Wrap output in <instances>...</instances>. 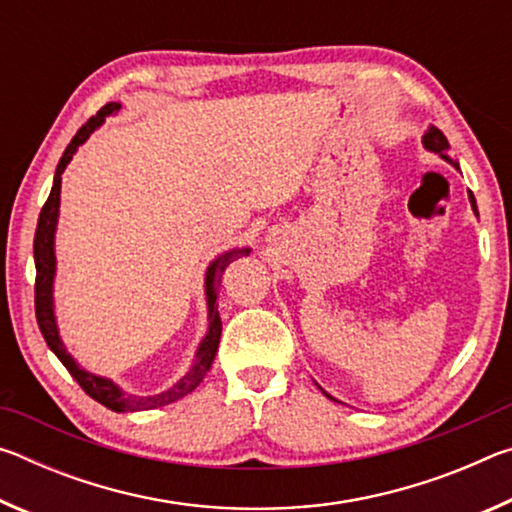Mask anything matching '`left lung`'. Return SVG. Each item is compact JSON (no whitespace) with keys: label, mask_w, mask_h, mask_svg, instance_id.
Returning a JSON list of instances; mask_svg holds the SVG:
<instances>
[{"label":"left lung","mask_w":512,"mask_h":512,"mask_svg":"<svg viewBox=\"0 0 512 512\" xmlns=\"http://www.w3.org/2000/svg\"><path fill=\"white\" fill-rule=\"evenodd\" d=\"M422 144H424V149L431 151V153H438L440 158H443V160H445V162H449V164H454V167L458 169V162L449 158V142H447V137L443 135V131H440V128H436V126H429V131L422 135ZM467 198H470V205H472L474 214L479 216V210H476L474 194H472V192H467ZM320 391H323V388H320ZM323 393H325V391H323ZM325 395H327V393H325ZM327 397H329V400H334L332 395H327ZM334 402H336V400H334Z\"/></svg>","instance_id":"8db88e82"}]
</instances>
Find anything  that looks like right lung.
<instances>
[{"mask_svg":"<svg viewBox=\"0 0 512 512\" xmlns=\"http://www.w3.org/2000/svg\"><path fill=\"white\" fill-rule=\"evenodd\" d=\"M119 108L121 103H115V101L106 103L97 115L88 119V124H83L79 128V133H76L72 137V142L67 144L63 158H60L54 173L51 194L47 198V203L42 205L38 228H36V239H33V259H36V318H38L40 332L49 345V350L56 354L60 363L69 370V375L79 381V386L92 397V400H97L99 404H103L106 409L115 413H126V411H149V409H158V406H164V404H171L180 400V397L189 395L198 384H201L203 377L207 375V370L212 368V361L216 357V350H219V341H221V316H219V307H216L221 275L232 259L250 255V248H232L228 253L216 257L214 262L207 266V273H205L207 332L203 336V341L198 343L192 368H189L185 375L176 381V384L169 386L167 391L155 393V395L126 393L124 388H119L112 379L92 375V372H88L76 363L72 354L67 352L63 339H60L56 314H54V277H56L54 239H56L58 207H60V183H63V171L67 169V164L72 162L74 153L79 151V146L88 142V137L97 131L103 121H106V117L117 115Z\"/></svg>","mask_w":512,"mask_h":512,"instance_id":"add662e5","label":"right lung"}]
</instances>
